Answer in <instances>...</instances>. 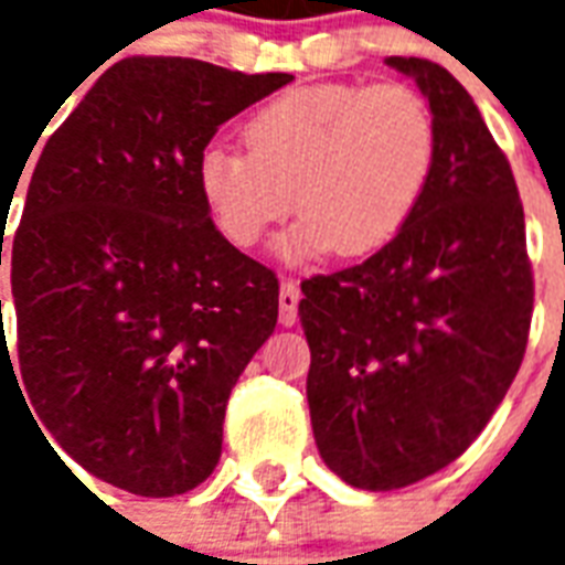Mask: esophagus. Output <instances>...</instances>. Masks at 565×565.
<instances>
[{
	"label": "esophagus",
	"mask_w": 565,
	"mask_h": 565,
	"mask_svg": "<svg viewBox=\"0 0 565 565\" xmlns=\"http://www.w3.org/2000/svg\"><path fill=\"white\" fill-rule=\"evenodd\" d=\"M278 320L281 327H294L299 320V287L290 278L281 281V294H278Z\"/></svg>",
	"instance_id": "1"
}]
</instances>
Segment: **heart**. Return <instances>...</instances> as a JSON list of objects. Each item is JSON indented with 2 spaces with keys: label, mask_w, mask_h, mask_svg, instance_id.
<instances>
[{
  "label": "heart",
  "mask_w": 565,
  "mask_h": 565,
  "mask_svg": "<svg viewBox=\"0 0 565 565\" xmlns=\"http://www.w3.org/2000/svg\"><path fill=\"white\" fill-rule=\"evenodd\" d=\"M250 150L211 141L196 186L217 233L254 247L294 209L278 257H366L415 217L438 157L436 117L403 84H311L278 96L247 127Z\"/></svg>",
  "instance_id": "heart-1"
}]
</instances>
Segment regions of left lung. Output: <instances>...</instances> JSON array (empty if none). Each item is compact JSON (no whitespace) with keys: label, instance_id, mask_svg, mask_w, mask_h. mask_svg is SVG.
<instances>
[{"label":"left lung","instance_id":"8db88e82","mask_svg":"<svg viewBox=\"0 0 565 565\" xmlns=\"http://www.w3.org/2000/svg\"><path fill=\"white\" fill-rule=\"evenodd\" d=\"M436 117L415 217L360 266L302 281L308 408L323 462L360 490H399L472 445L521 369L533 271L505 153L460 81L387 56Z\"/></svg>","mask_w":565,"mask_h":565}]
</instances>
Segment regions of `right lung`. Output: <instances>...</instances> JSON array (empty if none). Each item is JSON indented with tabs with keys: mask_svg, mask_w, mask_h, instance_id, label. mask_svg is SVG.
<instances>
[{
	"mask_svg": "<svg viewBox=\"0 0 565 565\" xmlns=\"http://www.w3.org/2000/svg\"><path fill=\"white\" fill-rule=\"evenodd\" d=\"M290 81L129 56L35 162L11 242L23 387L72 460L136 497L214 472L230 391L278 323V278L217 233L196 160Z\"/></svg>",
	"mask_w": 565,
	"mask_h": 565,
	"instance_id": "1",
	"label": "right lung"
}]
</instances>
